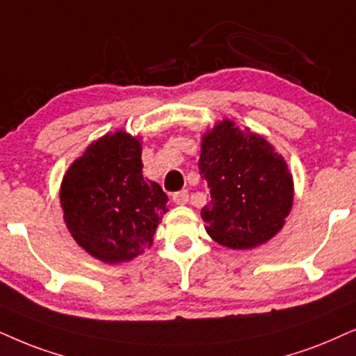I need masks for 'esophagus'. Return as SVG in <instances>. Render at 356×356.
<instances>
[{"instance_id": "obj_1", "label": "esophagus", "mask_w": 356, "mask_h": 356, "mask_svg": "<svg viewBox=\"0 0 356 356\" xmlns=\"http://www.w3.org/2000/svg\"><path fill=\"white\" fill-rule=\"evenodd\" d=\"M174 204L177 205H186L188 202V192L187 191H181V192H175L172 195Z\"/></svg>"}]
</instances>
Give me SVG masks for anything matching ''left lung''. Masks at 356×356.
Returning a JSON list of instances; mask_svg holds the SVG:
<instances>
[{
  "label": "left lung",
  "mask_w": 356,
  "mask_h": 356,
  "mask_svg": "<svg viewBox=\"0 0 356 356\" xmlns=\"http://www.w3.org/2000/svg\"><path fill=\"white\" fill-rule=\"evenodd\" d=\"M199 170L211 197L200 215L215 241L251 250L282 230L294 181L284 157L261 134L220 120L202 134Z\"/></svg>",
  "instance_id": "obj_1"
}]
</instances>
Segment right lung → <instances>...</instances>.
I'll list each match as a JSON object with an SVG mask.
<instances>
[{
  "label": "right lung",
  "mask_w": 356,
  "mask_h": 356,
  "mask_svg": "<svg viewBox=\"0 0 356 356\" xmlns=\"http://www.w3.org/2000/svg\"><path fill=\"white\" fill-rule=\"evenodd\" d=\"M141 146V138L116 129L93 141L62 179L67 230L102 263H124L151 248L169 210L159 184L143 177Z\"/></svg>",
  "instance_id": "add662e5"
}]
</instances>
